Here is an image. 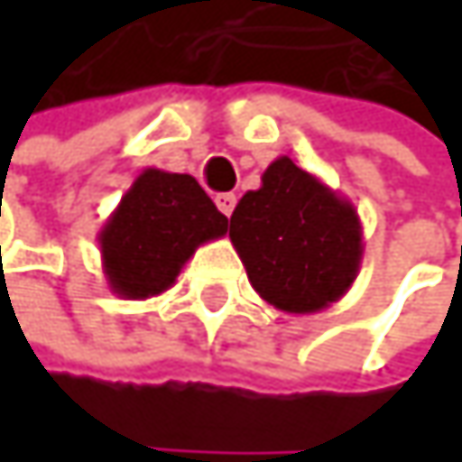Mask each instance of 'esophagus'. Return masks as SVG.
<instances>
[{"mask_svg":"<svg viewBox=\"0 0 462 462\" xmlns=\"http://www.w3.org/2000/svg\"><path fill=\"white\" fill-rule=\"evenodd\" d=\"M235 203H237V198H235L232 192H222V195H217V208H219L225 217H230L232 211H235Z\"/></svg>","mask_w":462,"mask_h":462,"instance_id":"esophagus-1","label":"esophagus"}]
</instances>
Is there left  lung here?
<instances>
[{"mask_svg":"<svg viewBox=\"0 0 462 462\" xmlns=\"http://www.w3.org/2000/svg\"><path fill=\"white\" fill-rule=\"evenodd\" d=\"M230 240L256 294L294 316L342 300L364 259L356 206L291 157L273 160L262 187L240 198Z\"/></svg>","mask_w":462,"mask_h":462,"instance_id":"left-lung-1","label":"left lung"}]
</instances>
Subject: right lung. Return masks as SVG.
Segmentation results:
<instances>
[{
    "mask_svg": "<svg viewBox=\"0 0 462 462\" xmlns=\"http://www.w3.org/2000/svg\"><path fill=\"white\" fill-rule=\"evenodd\" d=\"M227 232V217L189 173L146 168L98 232L101 267L123 300L168 291L189 256Z\"/></svg>",
    "mask_w": 462,
    "mask_h": 462,
    "instance_id": "right-lung-1",
    "label": "right lung"
}]
</instances>
